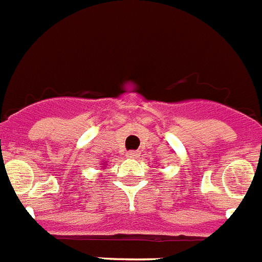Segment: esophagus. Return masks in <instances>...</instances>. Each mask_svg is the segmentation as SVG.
<instances>
[{
    "mask_svg": "<svg viewBox=\"0 0 262 262\" xmlns=\"http://www.w3.org/2000/svg\"><path fill=\"white\" fill-rule=\"evenodd\" d=\"M139 156V152L138 151H128L127 152V157L129 159H135V157Z\"/></svg>",
    "mask_w": 262,
    "mask_h": 262,
    "instance_id": "obj_1",
    "label": "esophagus"
}]
</instances>
